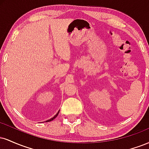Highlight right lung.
I'll use <instances>...</instances> for the list:
<instances>
[{
  "mask_svg": "<svg viewBox=\"0 0 149 149\" xmlns=\"http://www.w3.org/2000/svg\"><path fill=\"white\" fill-rule=\"evenodd\" d=\"M59 112H58V113H57V114H56V115L54 116V117H53V118H51V119H49V120H47V121H46V122H49V121H51V120H54V118H56V117H57V116H58V114H59Z\"/></svg>",
  "mask_w": 149,
  "mask_h": 149,
  "instance_id": "obj_1",
  "label": "right lung"
}]
</instances>
